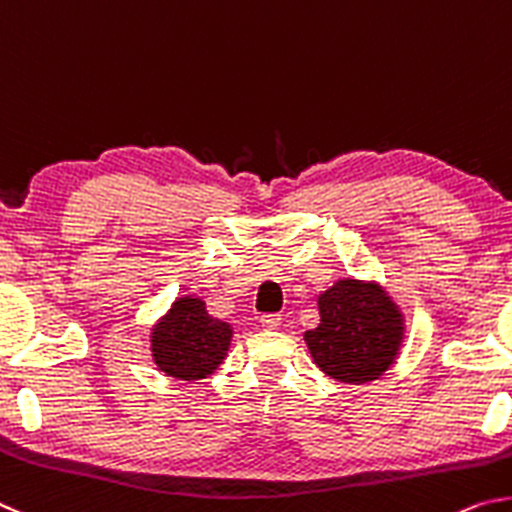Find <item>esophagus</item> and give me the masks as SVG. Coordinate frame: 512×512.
<instances>
[{
    "instance_id": "34e87169",
    "label": "esophagus",
    "mask_w": 512,
    "mask_h": 512,
    "mask_svg": "<svg viewBox=\"0 0 512 512\" xmlns=\"http://www.w3.org/2000/svg\"><path fill=\"white\" fill-rule=\"evenodd\" d=\"M261 324L267 330H276V328L281 326V315H276V312H272V315H263L261 317Z\"/></svg>"
}]
</instances>
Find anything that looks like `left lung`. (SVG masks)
Wrapping results in <instances>:
<instances>
[{
  "instance_id": "left-lung-1",
  "label": "left lung",
  "mask_w": 512,
  "mask_h": 512,
  "mask_svg": "<svg viewBox=\"0 0 512 512\" xmlns=\"http://www.w3.org/2000/svg\"><path fill=\"white\" fill-rule=\"evenodd\" d=\"M317 306L319 326L303 339L328 378L366 384L389 371L405 339V315L380 283L339 279Z\"/></svg>"
}]
</instances>
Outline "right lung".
I'll list each match as a JSON object with an SVG mask.
<instances>
[{"mask_svg": "<svg viewBox=\"0 0 512 512\" xmlns=\"http://www.w3.org/2000/svg\"><path fill=\"white\" fill-rule=\"evenodd\" d=\"M231 337L233 328L227 321L211 317L200 297L186 294L152 326V360L175 380H204L224 362Z\"/></svg>", "mask_w": 512, "mask_h": 512, "instance_id": "right-lung-1", "label": "right lung"}]
</instances>
